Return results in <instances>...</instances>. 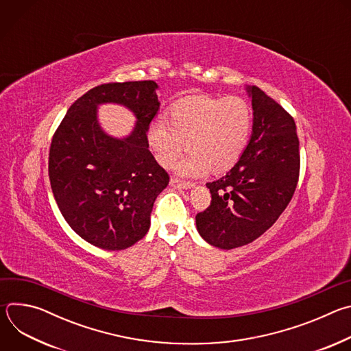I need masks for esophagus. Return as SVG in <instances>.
<instances>
[{
    "mask_svg": "<svg viewBox=\"0 0 351 351\" xmlns=\"http://www.w3.org/2000/svg\"><path fill=\"white\" fill-rule=\"evenodd\" d=\"M171 186L173 187H180V189H190L193 186V182L187 180H180L178 178H171Z\"/></svg>",
    "mask_w": 351,
    "mask_h": 351,
    "instance_id": "34e87169",
    "label": "esophagus"
}]
</instances>
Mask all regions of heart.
I'll return each mask as SVG.
<instances>
[{
	"mask_svg": "<svg viewBox=\"0 0 351 351\" xmlns=\"http://www.w3.org/2000/svg\"><path fill=\"white\" fill-rule=\"evenodd\" d=\"M253 130V110L241 97L195 95L175 104L169 122L157 119L148 129V144L157 161L171 167L186 147L189 153L176 165L183 175L199 176L230 169L243 156Z\"/></svg>",
	"mask_w": 351,
	"mask_h": 351,
	"instance_id": "heart-1",
	"label": "heart"
}]
</instances>
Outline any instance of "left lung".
Returning <instances> with one entry per match:
<instances>
[{"mask_svg":"<svg viewBox=\"0 0 351 351\" xmlns=\"http://www.w3.org/2000/svg\"><path fill=\"white\" fill-rule=\"evenodd\" d=\"M247 90L254 110L252 138L236 165L207 183L211 204L195 215L198 233L223 250L265 233L289 206L300 175L293 117L257 86Z\"/></svg>","mask_w":351,"mask_h":351,"instance_id":"1","label":"left lung"}]
</instances>
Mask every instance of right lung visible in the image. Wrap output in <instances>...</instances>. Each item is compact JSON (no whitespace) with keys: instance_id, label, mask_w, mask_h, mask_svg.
I'll return each instance as SVG.
<instances>
[{"instance_id":"1","label":"right lung","mask_w":351,"mask_h":351,"mask_svg":"<svg viewBox=\"0 0 351 351\" xmlns=\"http://www.w3.org/2000/svg\"><path fill=\"white\" fill-rule=\"evenodd\" d=\"M153 80L106 83L71 106L57 128L48 157V176L61 214L86 241L104 250H125L141 240L168 172L148 149L147 130L160 103ZM118 102L138 117L123 141L97 126L96 106Z\"/></svg>"}]
</instances>
